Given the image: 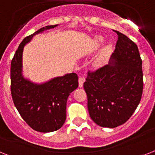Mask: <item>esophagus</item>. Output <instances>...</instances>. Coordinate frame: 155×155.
<instances>
[{"label": "esophagus", "mask_w": 155, "mask_h": 155, "mask_svg": "<svg viewBox=\"0 0 155 155\" xmlns=\"http://www.w3.org/2000/svg\"><path fill=\"white\" fill-rule=\"evenodd\" d=\"M85 82V78L84 77H80L79 78V87H83V84Z\"/></svg>", "instance_id": "1"}]
</instances>
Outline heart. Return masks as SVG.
<instances>
[{
  "instance_id": "obj_1",
  "label": "heart",
  "mask_w": 155,
  "mask_h": 155,
  "mask_svg": "<svg viewBox=\"0 0 155 155\" xmlns=\"http://www.w3.org/2000/svg\"><path fill=\"white\" fill-rule=\"evenodd\" d=\"M105 41V38L102 36L97 35L93 39V45L94 48H97L101 46ZM112 51H113V45L111 43L107 44L106 45L104 46L103 49L101 50L98 56L94 61V65L96 67H102L107 61L108 58L111 54Z\"/></svg>"
}]
</instances>
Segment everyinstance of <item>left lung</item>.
Instances as JSON below:
<instances>
[{"label": "left lung", "mask_w": 155, "mask_h": 155, "mask_svg": "<svg viewBox=\"0 0 155 155\" xmlns=\"http://www.w3.org/2000/svg\"><path fill=\"white\" fill-rule=\"evenodd\" d=\"M107 65L87 73L84 87L90 117L97 125L116 128L125 123L141 100L142 60L135 42L119 31Z\"/></svg>", "instance_id": "obj_1"}]
</instances>
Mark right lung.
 Segmentation results:
<instances>
[{
    "label": "right lung",
    "instance_id": "obj_1",
    "mask_svg": "<svg viewBox=\"0 0 155 155\" xmlns=\"http://www.w3.org/2000/svg\"><path fill=\"white\" fill-rule=\"evenodd\" d=\"M41 27L22 41L11 63V93L18 112L28 125L40 132L60 129L66 120L68 97L78 87V75L68 73L37 84L24 77L23 53L24 46L34 36L58 27Z\"/></svg>",
    "mask_w": 155,
    "mask_h": 155
}]
</instances>
